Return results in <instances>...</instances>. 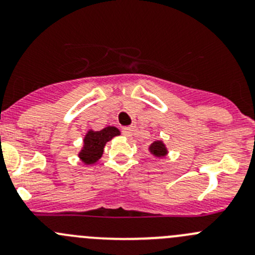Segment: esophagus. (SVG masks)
<instances>
[{
  "label": "esophagus",
  "instance_id": "1",
  "mask_svg": "<svg viewBox=\"0 0 255 255\" xmlns=\"http://www.w3.org/2000/svg\"><path fill=\"white\" fill-rule=\"evenodd\" d=\"M122 132L126 137H132L135 132V128L134 127H123Z\"/></svg>",
  "mask_w": 255,
  "mask_h": 255
}]
</instances>
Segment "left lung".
I'll use <instances>...</instances> for the list:
<instances>
[{
  "label": "left lung",
  "instance_id": "left-lung-1",
  "mask_svg": "<svg viewBox=\"0 0 255 255\" xmlns=\"http://www.w3.org/2000/svg\"><path fill=\"white\" fill-rule=\"evenodd\" d=\"M149 153L153 154L156 158H164L168 154V148L163 140H155L149 145Z\"/></svg>",
  "mask_w": 255,
  "mask_h": 255
}]
</instances>
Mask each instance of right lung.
I'll use <instances>...</instances> for the list:
<instances>
[{"label":"right lung","instance_id":"obj_1","mask_svg":"<svg viewBox=\"0 0 255 255\" xmlns=\"http://www.w3.org/2000/svg\"><path fill=\"white\" fill-rule=\"evenodd\" d=\"M120 134V129L113 126H109L101 130L89 129L84 137V145L78 154L80 160L86 165L95 164L104 154L106 143Z\"/></svg>","mask_w":255,"mask_h":255}]
</instances>
